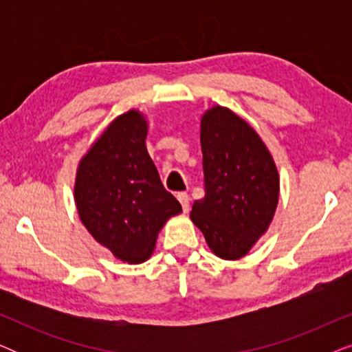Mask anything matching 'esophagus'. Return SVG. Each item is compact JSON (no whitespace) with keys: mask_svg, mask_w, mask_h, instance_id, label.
<instances>
[{"mask_svg":"<svg viewBox=\"0 0 352 352\" xmlns=\"http://www.w3.org/2000/svg\"><path fill=\"white\" fill-rule=\"evenodd\" d=\"M177 197V200H179V204H181V206H182V211H184V213H187V211H189V195L186 194V192H179V194L176 195Z\"/></svg>","mask_w":352,"mask_h":352,"instance_id":"esophagus-1","label":"esophagus"}]
</instances>
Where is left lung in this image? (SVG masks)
I'll list each match as a JSON object with an SVG mask.
<instances>
[{"label":"left lung","mask_w":352,"mask_h":352,"mask_svg":"<svg viewBox=\"0 0 352 352\" xmlns=\"http://www.w3.org/2000/svg\"><path fill=\"white\" fill-rule=\"evenodd\" d=\"M205 197L192 205L190 219L221 259L243 258L266 234L277 210L280 179L259 134L223 105L200 122Z\"/></svg>","instance_id":"obj_1"}]
</instances>
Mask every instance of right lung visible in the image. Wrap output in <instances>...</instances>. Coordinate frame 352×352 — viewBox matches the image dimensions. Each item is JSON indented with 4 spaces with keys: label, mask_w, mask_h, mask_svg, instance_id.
Listing matches in <instances>:
<instances>
[{
    "label": "right lung",
    "mask_w": 352,
    "mask_h": 352,
    "mask_svg": "<svg viewBox=\"0 0 352 352\" xmlns=\"http://www.w3.org/2000/svg\"><path fill=\"white\" fill-rule=\"evenodd\" d=\"M147 129L139 110L118 115L80 160L74 187L76 210L88 232L129 264L151 258L158 232L182 211L148 155Z\"/></svg>",
    "instance_id": "right-lung-1"
}]
</instances>
